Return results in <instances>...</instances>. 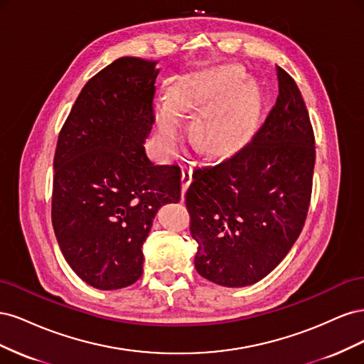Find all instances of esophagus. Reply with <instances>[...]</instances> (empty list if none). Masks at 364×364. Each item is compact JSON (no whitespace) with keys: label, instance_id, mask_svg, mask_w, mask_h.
<instances>
[{"label":"esophagus","instance_id":"1","mask_svg":"<svg viewBox=\"0 0 364 364\" xmlns=\"http://www.w3.org/2000/svg\"><path fill=\"white\" fill-rule=\"evenodd\" d=\"M193 181V167L191 164H183L182 165V199H183V193L188 188V185Z\"/></svg>","mask_w":364,"mask_h":364}]
</instances>
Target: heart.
<instances>
[{
	"instance_id": "1",
	"label": "heart",
	"mask_w": 364,
	"mask_h": 364,
	"mask_svg": "<svg viewBox=\"0 0 364 364\" xmlns=\"http://www.w3.org/2000/svg\"><path fill=\"white\" fill-rule=\"evenodd\" d=\"M234 65L217 67L190 80L174 85L167 94V105L155 107V119L165 150H174L182 127L178 115L197 112L193 135L202 150L225 156L243 147L255 132L261 112V94L250 79L239 77Z\"/></svg>"
}]
</instances>
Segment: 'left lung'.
<instances>
[{
    "mask_svg": "<svg viewBox=\"0 0 364 364\" xmlns=\"http://www.w3.org/2000/svg\"><path fill=\"white\" fill-rule=\"evenodd\" d=\"M279 95L243 150L197 168L185 194L197 243L194 266L223 287H246L278 266L310 205L314 135L299 87L277 67Z\"/></svg>",
    "mask_w": 364,
    "mask_h": 364,
    "instance_id": "obj_1",
    "label": "left lung"
}]
</instances>
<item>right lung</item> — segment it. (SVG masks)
I'll return each instance as SVG.
<instances>
[{
    "instance_id": "obj_1",
    "label": "right lung",
    "mask_w": 364,
    "mask_h": 364,
    "mask_svg": "<svg viewBox=\"0 0 364 364\" xmlns=\"http://www.w3.org/2000/svg\"><path fill=\"white\" fill-rule=\"evenodd\" d=\"M158 73L156 60H114L83 86L58 139L54 234L77 277L98 290L141 278L153 218L181 200V168L155 165L144 147Z\"/></svg>"
}]
</instances>
